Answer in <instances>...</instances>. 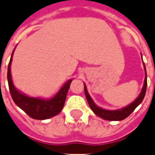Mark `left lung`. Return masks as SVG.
Listing matches in <instances>:
<instances>
[{"label":"left lung","instance_id":"left-lung-1","mask_svg":"<svg viewBox=\"0 0 155 155\" xmlns=\"http://www.w3.org/2000/svg\"><path fill=\"white\" fill-rule=\"evenodd\" d=\"M143 65H144V64H143ZM144 70H145V65H144ZM146 88H147V73H146L145 70L144 83H143V89H142L139 96H138V98L134 101V102H132V103L129 104L128 106H127L125 107L119 109V110H112V111H111V110H106V109H102V108L97 107L95 104V102L93 101L92 99H91V97L89 95L85 85H84L85 97L87 99V101H88L89 106H90L91 109L92 110L93 112L96 116H98V117H100L105 119V120H109V121H122L123 119L127 117L135 110V108L137 107L138 105L143 101L144 96H145Z\"/></svg>","mask_w":155,"mask_h":155}]
</instances>
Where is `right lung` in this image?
Masks as SVG:
<instances>
[{
	"label": "right lung",
	"instance_id": "obj_1",
	"mask_svg": "<svg viewBox=\"0 0 155 155\" xmlns=\"http://www.w3.org/2000/svg\"><path fill=\"white\" fill-rule=\"evenodd\" d=\"M14 52V50H13ZM10 59L7 69V81L11 96L17 107L24 111L28 115L33 119L44 120L58 115L64 106L67 92L70 88L72 80H69L54 97L50 99H41L37 97H30L21 93L14 86L11 74V64L12 60V55Z\"/></svg>",
	"mask_w": 155,
	"mask_h": 155
}]
</instances>
